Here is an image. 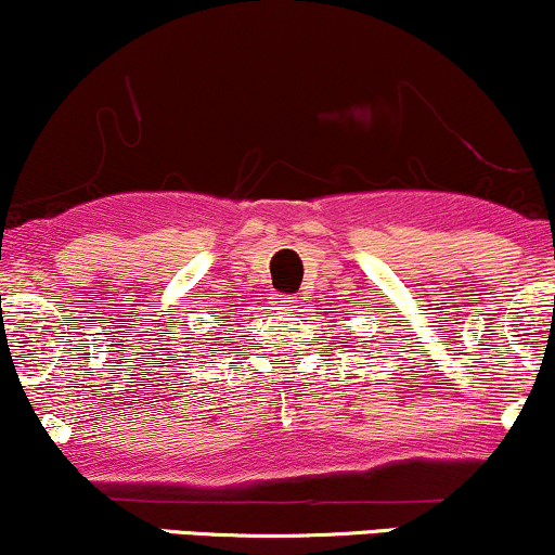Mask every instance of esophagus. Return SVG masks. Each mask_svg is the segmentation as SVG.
<instances>
[{"instance_id": "1", "label": "esophagus", "mask_w": 555, "mask_h": 555, "mask_svg": "<svg viewBox=\"0 0 555 555\" xmlns=\"http://www.w3.org/2000/svg\"><path fill=\"white\" fill-rule=\"evenodd\" d=\"M272 306H275V309H280V311H293V298L291 296H275Z\"/></svg>"}]
</instances>
